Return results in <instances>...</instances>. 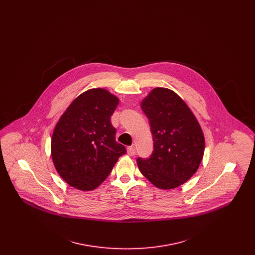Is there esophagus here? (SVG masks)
I'll return each mask as SVG.
<instances>
[{
	"label": "esophagus",
	"instance_id": "34e87169",
	"mask_svg": "<svg viewBox=\"0 0 255 255\" xmlns=\"http://www.w3.org/2000/svg\"><path fill=\"white\" fill-rule=\"evenodd\" d=\"M127 154L129 155V156H134L135 155V151H134V149H133V147H128L127 148Z\"/></svg>",
	"mask_w": 255,
	"mask_h": 255
}]
</instances>
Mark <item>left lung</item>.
Listing matches in <instances>:
<instances>
[{"label": "left lung", "mask_w": 255, "mask_h": 255, "mask_svg": "<svg viewBox=\"0 0 255 255\" xmlns=\"http://www.w3.org/2000/svg\"><path fill=\"white\" fill-rule=\"evenodd\" d=\"M154 140L150 158L136 159L138 169L156 187L176 188L199 168L205 135L193 112L174 91L154 88L140 102Z\"/></svg>", "instance_id": "left-lung-1"}]
</instances>
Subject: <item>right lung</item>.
Segmentation results:
<instances>
[{
    "label": "right lung",
    "instance_id": "right-lung-1",
    "mask_svg": "<svg viewBox=\"0 0 255 255\" xmlns=\"http://www.w3.org/2000/svg\"><path fill=\"white\" fill-rule=\"evenodd\" d=\"M120 98L103 88L87 90L62 114L50 141L54 167L69 185L96 189L109 176L125 147L116 141L111 116Z\"/></svg>",
    "mask_w": 255,
    "mask_h": 255
}]
</instances>
